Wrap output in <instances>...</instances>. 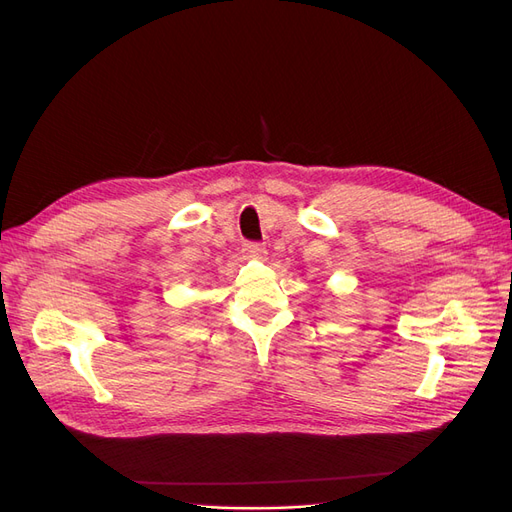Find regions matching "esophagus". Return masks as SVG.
Instances as JSON below:
<instances>
[{
  "mask_svg": "<svg viewBox=\"0 0 512 512\" xmlns=\"http://www.w3.org/2000/svg\"><path fill=\"white\" fill-rule=\"evenodd\" d=\"M243 254L247 258H265L267 250H265V245H262V243H245L243 245Z\"/></svg>",
  "mask_w": 512,
  "mask_h": 512,
  "instance_id": "obj_1",
  "label": "esophagus"
}]
</instances>
